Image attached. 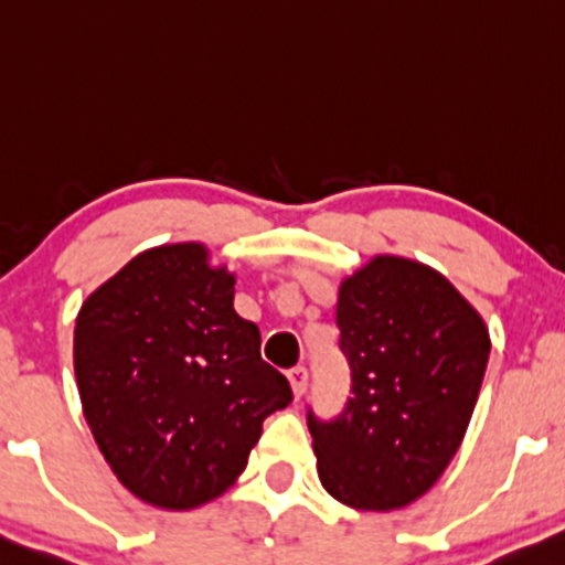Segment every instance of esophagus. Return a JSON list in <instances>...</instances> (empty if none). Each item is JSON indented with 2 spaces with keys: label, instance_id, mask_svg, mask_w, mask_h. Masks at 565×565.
<instances>
[{
  "label": "esophagus",
  "instance_id": "1",
  "mask_svg": "<svg viewBox=\"0 0 565 565\" xmlns=\"http://www.w3.org/2000/svg\"><path fill=\"white\" fill-rule=\"evenodd\" d=\"M287 376H289V384H291V392H295V397H302L305 386H308V369H305V365H295Z\"/></svg>",
  "mask_w": 565,
  "mask_h": 565
}]
</instances>
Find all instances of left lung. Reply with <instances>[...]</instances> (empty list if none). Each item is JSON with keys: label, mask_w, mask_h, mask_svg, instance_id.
Returning <instances> with one entry per match:
<instances>
[{"label": "left lung", "mask_w": 565, "mask_h": 565, "mask_svg": "<svg viewBox=\"0 0 565 565\" xmlns=\"http://www.w3.org/2000/svg\"><path fill=\"white\" fill-rule=\"evenodd\" d=\"M339 350L350 397L323 420L308 411L318 477L358 511L418 500L458 452L489 360V331L426 265L382 255L339 287Z\"/></svg>", "instance_id": "left-lung-1"}]
</instances>
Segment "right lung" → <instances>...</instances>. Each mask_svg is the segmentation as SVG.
I'll return each mask as SVG.
<instances>
[{
	"mask_svg": "<svg viewBox=\"0 0 565 565\" xmlns=\"http://www.w3.org/2000/svg\"><path fill=\"white\" fill-rule=\"evenodd\" d=\"M78 394L120 484L166 511L217 498L247 466L263 420L291 403L234 310V276L202 244L136 255L81 305Z\"/></svg>",
	"mask_w": 565,
	"mask_h": 565,
	"instance_id": "right-lung-1",
	"label": "right lung"
}]
</instances>
